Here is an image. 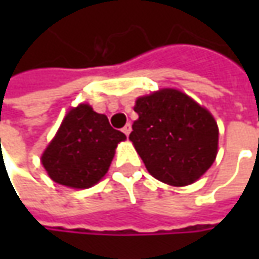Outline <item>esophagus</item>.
Returning <instances> with one entry per match:
<instances>
[{"instance_id":"1","label":"esophagus","mask_w":259,"mask_h":259,"mask_svg":"<svg viewBox=\"0 0 259 259\" xmlns=\"http://www.w3.org/2000/svg\"><path fill=\"white\" fill-rule=\"evenodd\" d=\"M131 131H133V128H131V124H126L124 126V128H122V133H124V134L126 135V137L130 135V133H131Z\"/></svg>"}]
</instances>
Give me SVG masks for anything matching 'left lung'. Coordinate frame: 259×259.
I'll return each mask as SVG.
<instances>
[{
	"label": "left lung",
	"instance_id": "1",
	"mask_svg": "<svg viewBox=\"0 0 259 259\" xmlns=\"http://www.w3.org/2000/svg\"><path fill=\"white\" fill-rule=\"evenodd\" d=\"M130 140L154 179L174 187L197 182L213 164L219 128L213 115L174 88L138 96Z\"/></svg>",
	"mask_w": 259,
	"mask_h": 259
}]
</instances>
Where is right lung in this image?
I'll list each match as a JSON object with an SVG mask.
<instances>
[{"mask_svg": "<svg viewBox=\"0 0 259 259\" xmlns=\"http://www.w3.org/2000/svg\"><path fill=\"white\" fill-rule=\"evenodd\" d=\"M126 140L114 130L108 116L79 104L66 112L57 133L41 154V164L56 183L70 189H89L108 173L115 150Z\"/></svg>", "mask_w": 259, "mask_h": 259, "instance_id": "obj_1", "label": "right lung"}]
</instances>
